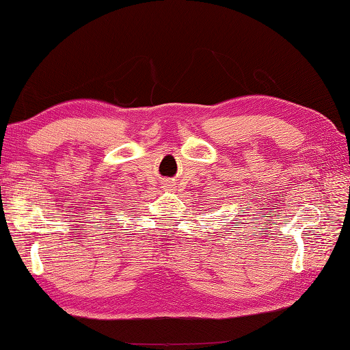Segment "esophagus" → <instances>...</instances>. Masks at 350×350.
<instances>
[{"mask_svg": "<svg viewBox=\"0 0 350 350\" xmlns=\"http://www.w3.org/2000/svg\"><path fill=\"white\" fill-rule=\"evenodd\" d=\"M164 187H166V186H164Z\"/></svg>", "mask_w": 350, "mask_h": 350, "instance_id": "obj_1", "label": "esophagus"}]
</instances>
